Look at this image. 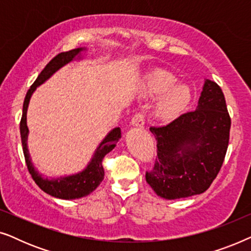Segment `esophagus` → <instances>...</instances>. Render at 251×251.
<instances>
[{
	"label": "esophagus",
	"mask_w": 251,
	"mask_h": 251,
	"mask_svg": "<svg viewBox=\"0 0 251 251\" xmlns=\"http://www.w3.org/2000/svg\"><path fill=\"white\" fill-rule=\"evenodd\" d=\"M145 123V116L143 113H136L131 119V126H137V128H143Z\"/></svg>",
	"instance_id": "obj_1"
}]
</instances>
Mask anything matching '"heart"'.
I'll return each instance as SVG.
<instances>
[{
	"label": "heart",
	"instance_id": "b5f03b06",
	"mask_svg": "<svg viewBox=\"0 0 251 251\" xmlns=\"http://www.w3.org/2000/svg\"><path fill=\"white\" fill-rule=\"evenodd\" d=\"M177 80L166 72L150 74L140 87L143 97L154 99L162 96L154 108L156 120L168 122L178 118L186 111L192 100L191 89L186 85H176Z\"/></svg>",
	"mask_w": 251,
	"mask_h": 251
}]
</instances>
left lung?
Returning <instances> with one entry per match:
<instances>
[{
    "instance_id": "left-lung-1",
    "label": "left lung",
    "mask_w": 251,
    "mask_h": 251,
    "mask_svg": "<svg viewBox=\"0 0 251 251\" xmlns=\"http://www.w3.org/2000/svg\"><path fill=\"white\" fill-rule=\"evenodd\" d=\"M231 118L224 94L214 81L205 80L197 109L169 125L151 126L157 157L146 181L167 200L201 194L210 186L224 162Z\"/></svg>"
}]
</instances>
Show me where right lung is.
I'll return each mask as SVG.
<instances>
[{"instance_id": "obj_1", "label": "right lung", "mask_w": 251, "mask_h": 251, "mask_svg": "<svg viewBox=\"0 0 251 251\" xmlns=\"http://www.w3.org/2000/svg\"><path fill=\"white\" fill-rule=\"evenodd\" d=\"M85 50V48H77L67 51V52L58 53L56 57L52 58L44 70L41 72L35 82L30 85L29 90L27 91L25 100H24L23 106V116L20 120V136H22V144L24 155H25L27 169H28L30 176L35 181L37 186H39L43 192L51 197L64 199V200H74V199H80L87 197L94 192L96 188L99 186L104 179V168H102V159L107 153L114 149L118 144L119 139L121 138V129L114 128L112 131L108 132V135L102 139V142L99 144V146L96 150V152L92 156V159L87 168L81 173L71 175V176L60 177V178H52V179H48V178L42 177V175L37 173L35 168H34L30 156L27 149V137H28V128H27V108H28L29 99L32 97L33 92L35 89L44 83L51 75L61 68L65 65L71 63L72 60L75 59V57H78L80 59V53Z\"/></svg>"}]
</instances>
